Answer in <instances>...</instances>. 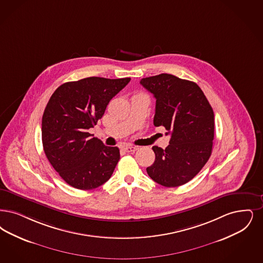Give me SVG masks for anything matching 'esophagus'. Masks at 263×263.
<instances>
[{
  "label": "esophagus",
  "instance_id": "34e87169",
  "mask_svg": "<svg viewBox=\"0 0 263 263\" xmlns=\"http://www.w3.org/2000/svg\"><path fill=\"white\" fill-rule=\"evenodd\" d=\"M124 149L127 153H134L138 149V147L136 146H124Z\"/></svg>",
  "mask_w": 263,
  "mask_h": 263
}]
</instances>
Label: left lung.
<instances>
[{"label":"left lung","instance_id":"8db88e82","mask_svg":"<svg viewBox=\"0 0 263 263\" xmlns=\"http://www.w3.org/2000/svg\"><path fill=\"white\" fill-rule=\"evenodd\" d=\"M141 85L156 98L155 126L170 134L165 149L154 146L156 159L147 168L155 182L178 187L194 178L208 162L214 138V114L195 82L172 74L143 78Z\"/></svg>","mask_w":263,"mask_h":263}]
</instances>
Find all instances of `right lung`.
<instances>
[{
  "label": "right lung",
  "instance_id": "obj_1",
  "mask_svg": "<svg viewBox=\"0 0 263 263\" xmlns=\"http://www.w3.org/2000/svg\"><path fill=\"white\" fill-rule=\"evenodd\" d=\"M130 80L88 77L61 85L50 98L42 117L44 152L53 169L73 188L95 189L112 175L119 148L106 147L88 130Z\"/></svg>",
  "mask_w": 263,
  "mask_h": 263
}]
</instances>
